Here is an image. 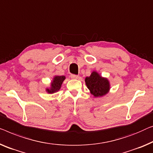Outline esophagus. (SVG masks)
<instances>
[{
    "mask_svg": "<svg viewBox=\"0 0 153 153\" xmlns=\"http://www.w3.org/2000/svg\"><path fill=\"white\" fill-rule=\"evenodd\" d=\"M71 78L72 79H76L79 78V76H77V75H75V74H71Z\"/></svg>",
    "mask_w": 153,
    "mask_h": 153,
    "instance_id": "esophagus-1",
    "label": "esophagus"
}]
</instances>
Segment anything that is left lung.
Segmentation results:
<instances>
[{"instance_id":"obj_1","label":"left lung","mask_w":153,"mask_h":153,"mask_svg":"<svg viewBox=\"0 0 153 153\" xmlns=\"http://www.w3.org/2000/svg\"><path fill=\"white\" fill-rule=\"evenodd\" d=\"M87 88L94 97H101L110 91V82L107 78L101 76L98 72L93 71L90 76L85 79Z\"/></svg>"}]
</instances>
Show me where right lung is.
<instances>
[{
    "label": "right lung",
    "instance_id": "obj_1",
    "mask_svg": "<svg viewBox=\"0 0 153 153\" xmlns=\"http://www.w3.org/2000/svg\"><path fill=\"white\" fill-rule=\"evenodd\" d=\"M65 79V76H54L50 83V87L46 88V92L49 94H53L58 92L61 89L62 83Z\"/></svg>",
    "mask_w": 153,
    "mask_h": 153
}]
</instances>
